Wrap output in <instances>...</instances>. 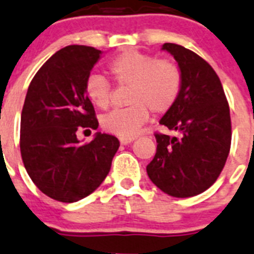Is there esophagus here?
<instances>
[{"label":"esophagus","instance_id":"1","mask_svg":"<svg viewBox=\"0 0 254 254\" xmlns=\"http://www.w3.org/2000/svg\"><path fill=\"white\" fill-rule=\"evenodd\" d=\"M133 140H135V137H119V141H121V144H123V145H127V144H129V142H132L133 141Z\"/></svg>","mask_w":254,"mask_h":254}]
</instances>
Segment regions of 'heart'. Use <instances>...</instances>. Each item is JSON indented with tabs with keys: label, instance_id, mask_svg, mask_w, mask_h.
Instances as JSON below:
<instances>
[{
	"label": "heart",
	"instance_id": "obj_1",
	"mask_svg": "<svg viewBox=\"0 0 254 254\" xmlns=\"http://www.w3.org/2000/svg\"><path fill=\"white\" fill-rule=\"evenodd\" d=\"M108 71L118 87H129V106L108 113L101 118L105 131L123 137H133L148 122L150 112L166 114L176 104L183 87V71L172 60L158 59L136 50L117 55L108 65ZM84 92L99 109L112 104L113 87L103 75L88 77Z\"/></svg>",
	"mask_w": 254,
	"mask_h": 254
}]
</instances>
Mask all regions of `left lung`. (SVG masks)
Instances as JSON below:
<instances>
[{
    "label": "left lung",
    "mask_w": 254,
    "mask_h": 254,
    "mask_svg": "<svg viewBox=\"0 0 254 254\" xmlns=\"http://www.w3.org/2000/svg\"><path fill=\"white\" fill-rule=\"evenodd\" d=\"M183 71V87L160 125L179 137L155 132L157 153L146 167L149 179L162 191L189 198L211 188L224 170L231 145L230 108L220 78L191 50L164 43Z\"/></svg>",
    "instance_id": "8db88e82"
}]
</instances>
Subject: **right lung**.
I'll use <instances>...</instances> for the list:
<instances>
[{
    "instance_id": "add662e5",
    "label": "right lung",
    "mask_w": 254,
    "mask_h": 254,
    "mask_svg": "<svg viewBox=\"0 0 254 254\" xmlns=\"http://www.w3.org/2000/svg\"><path fill=\"white\" fill-rule=\"evenodd\" d=\"M100 55V50L79 45L59 50L33 77L21 110L24 167L43 194L63 203L94 192L119 148L116 136L101 132L88 144L77 138L78 131L99 127L84 86Z\"/></svg>"
}]
</instances>
